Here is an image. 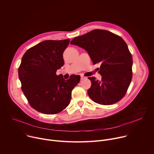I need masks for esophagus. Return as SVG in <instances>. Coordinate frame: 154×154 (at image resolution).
<instances>
[{
  "label": "esophagus",
  "instance_id": "1",
  "mask_svg": "<svg viewBox=\"0 0 154 154\" xmlns=\"http://www.w3.org/2000/svg\"><path fill=\"white\" fill-rule=\"evenodd\" d=\"M86 77H85V76H83V75H80V79H81V80H83V79H85Z\"/></svg>",
  "mask_w": 154,
  "mask_h": 154
}]
</instances>
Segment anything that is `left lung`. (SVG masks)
Returning a JSON list of instances; mask_svg holds the SVG:
<instances>
[{
	"mask_svg": "<svg viewBox=\"0 0 154 154\" xmlns=\"http://www.w3.org/2000/svg\"><path fill=\"white\" fill-rule=\"evenodd\" d=\"M71 44L86 50L94 64H101V80L88 77L91 86L87 93L91 100L105 105L119 101L132 77V56L124 40L112 32L96 29L75 37Z\"/></svg>",
	"mask_w": 154,
	"mask_h": 154,
	"instance_id": "1",
	"label": "left lung"
}]
</instances>
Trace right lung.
Instances as JSON below:
<instances>
[{
	"mask_svg": "<svg viewBox=\"0 0 154 154\" xmlns=\"http://www.w3.org/2000/svg\"><path fill=\"white\" fill-rule=\"evenodd\" d=\"M69 39L46 40L30 48L18 69L21 88L31 106L47 115L60 113L70 103L71 92L80 77L65 80L57 70L64 65L63 54Z\"/></svg>",
	"mask_w": 154,
	"mask_h": 154,
	"instance_id": "add662e5",
	"label": "right lung"
}]
</instances>
